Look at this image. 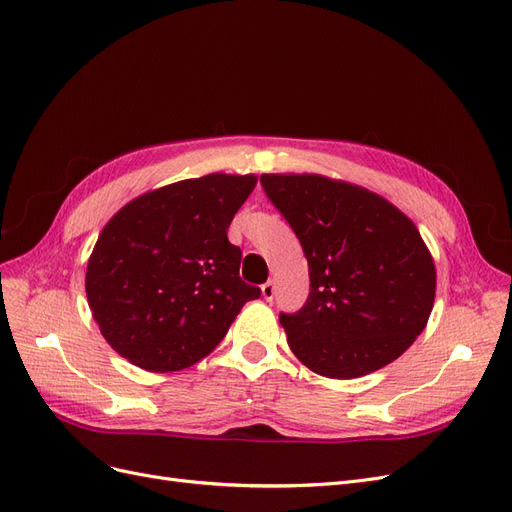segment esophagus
<instances>
[{"instance_id":"obj_1","label":"esophagus","mask_w":512,"mask_h":512,"mask_svg":"<svg viewBox=\"0 0 512 512\" xmlns=\"http://www.w3.org/2000/svg\"><path fill=\"white\" fill-rule=\"evenodd\" d=\"M262 296H264V300H267V302H271L275 298V281L273 279H269L267 283L262 285Z\"/></svg>"}]
</instances>
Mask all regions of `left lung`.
I'll return each mask as SVG.
<instances>
[{
    "mask_svg": "<svg viewBox=\"0 0 512 512\" xmlns=\"http://www.w3.org/2000/svg\"><path fill=\"white\" fill-rule=\"evenodd\" d=\"M309 260L311 292L281 313L292 353L327 378H359L395 361L422 334L435 264L416 224L380 195L317 174H262Z\"/></svg>",
    "mask_w": 512,
    "mask_h": 512,
    "instance_id": "left-lung-1",
    "label": "left lung"
}]
</instances>
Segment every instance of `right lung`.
<instances>
[{
    "instance_id": "right-lung-1",
    "label": "right lung",
    "mask_w": 512,
    "mask_h": 512,
    "mask_svg": "<svg viewBox=\"0 0 512 512\" xmlns=\"http://www.w3.org/2000/svg\"><path fill=\"white\" fill-rule=\"evenodd\" d=\"M256 176L208 174L145 193L102 229L86 294L100 334L130 363L178 372L227 336L260 288L239 277L229 224Z\"/></svg>"
}]
</instances>
